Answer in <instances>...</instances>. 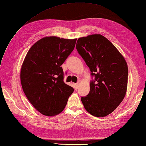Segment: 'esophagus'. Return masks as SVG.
Here are the masks:
<instances>
[{
	"instance_id": "34e87169",
	"label": "esophagus",
	"mask_w": 146,
	"mask_h": 146,
	"mask_svg": "<svg viewBox=\"0 0 146 146\" xmlns=\"http://www.w3.org/2000/svg\"><path fill=\"white\" fill-rule=\"evenodd\" d=\"M78 86H79V84H74V88L75 90H77L78 88Z\"/></svg>"
}]
</instances>
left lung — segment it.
<instances>
[{"label": "left lung", "instance_id": "1", "mask_svg": "<svg viewBox=\"0 0 146 146\" xmlns=\"http://www.w3.org/2000/svg\"><path fill=\"white\" fill-rule=\"evenodd\" d=\"M76 48L94 76L88 94L81 98L82 103L91 115L107 116L119 106L127 93V62L116 47L101 34L79 38Z\"/></svg>", "mask_w": 146, "mask_h": 146}]
</instances>
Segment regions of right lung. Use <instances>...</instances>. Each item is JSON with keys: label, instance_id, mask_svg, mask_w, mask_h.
Segmentation results:
<instances>
[{"label": "right lung", "instance_id": "1", "mask_svg": "<svg viewBox=\"0 0 146 146\" xmlns=\"http://www.w3.org/2000/svg\"><path fill=\"white\" fill-rule=\"evenodd\" d=\"M77 38L45 37L31 47L21 69L22 88L35 109L54 116L65 108L74 88L63 81L61 66L74 50Z\"/></svg>", "mask_w": 146, "mask_h": 146}]
</instances>
